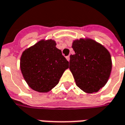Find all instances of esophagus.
Here are the masks:
<instances>
[{
	"label": "esophagus",
	"instance_id": "34e87169",
	"mask_svg": "<svg viewBox=\"0 0 125 125\" xmlns=\"http://www.w3.org/2000/svg\"><path fill=\"white\" fill-rule=\"evenodd\" d=\"M66 58H67V60L68 61H69V60H70V57H69V56L66 57Z\"/></svg>",
	"mask_w": 125,
	"mask_h": 125
}]
</instances>
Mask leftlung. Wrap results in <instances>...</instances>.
Returning a JSON list of instances; mask_svg holds the SVG:
<instances>
[{"label":"left lung","mask_w":125,"mask_h":125,"mask_svg":"<svg viewBox=\"0 0 125 125\" xmlns=\"http://www.w3.org/2000/svg\"><path fill=\"white\" fill-rule=\"evenodd\" d=\"M70 56L69 69L76 85L87 93L99 91L107 83L112 68L111 55L104 46L92 39L76 40Z\"/></svg>","instance_id":"left-lung-1"}]
</instances>
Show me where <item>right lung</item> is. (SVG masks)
<instances>
[{"label": "right lung", "instance_id": "right-lung-1", "mask_svg": "<svg viewBox=\"0 0 125 125\" xmlns=\"http://www.w3.org/2000/svg\"><path fill=\"white\" fill-rule=\"evenodd\" d=\"M52 39L38 42L25 50L21 58V70L30 87L38 92H48L59 83L69 62Z\"/></svg>", "mask_w": 125, "mask_h": 125}]
</instances>
